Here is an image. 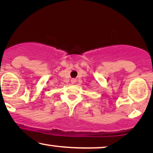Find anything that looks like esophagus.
Here are the masks:
<instances>
[{
  "instance_id": "1",
  "label": "esophagus",
  "mask_w": 153,
  "mask_h": 153,
  "mask_svg": "<svg viewBox=\"0 0 153 153\" xmlns=\"http://www.w3.org/2000/svg\"><path fill=\"white\" fill-rule=\"evenodd\" d=\"M76 79L75 78H72L71 79V82L72 84H75L76 83Z\"/></svg>"
}]
</instances>
